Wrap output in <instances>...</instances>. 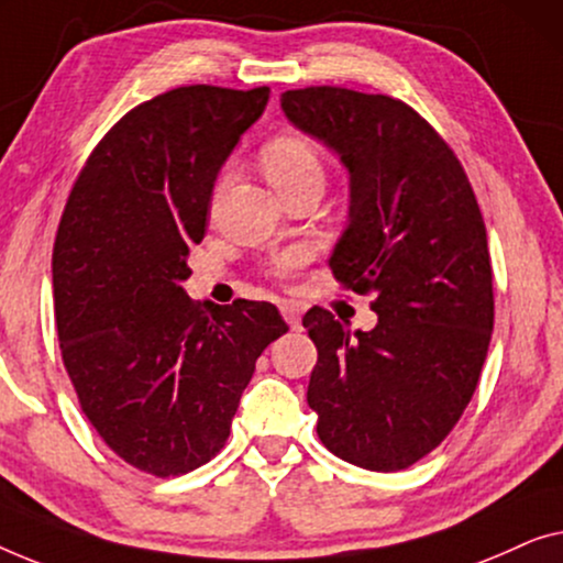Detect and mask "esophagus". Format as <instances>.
Returning a JSON list of instances; mask_svg holds the SVG:
<instances>
[{
	"instance_id": "esophagus-1",
	"label": "esophagus",
	"mask_w": 563,
	"mask_h": 563,
	"mask_svg": "<svg viewBox=\"0 0 563 563\" xmlns=\"http://www.w3.org/2000/svg\"><path fill=\"white\" fill-rule=\"evenodd\" d=\"M280 313L290 329H300V308L296 303H283Z\"/></svg>"
}]
</instances>
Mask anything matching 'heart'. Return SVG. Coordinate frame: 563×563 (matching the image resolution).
I'll list each match as a JSON object with an SVG mask.
<instances>
[{"mask_svg": "<svg viewBox=\"0 0 563 563\" xmlns=\"http://www.w3.org/2000/svg\"><path fill=\"white\" fill-rule=\"evenodd\" d=\"M260 165H263L267 180H271L280 196H288L308 184L323 186V178H327L321 153L306 137H298V134H280V137L265 142V147L260 150ZM303 260V250H288L271 260V273L275 278L288 280L298 273Z\"/></svg>", "mask_w": 563, "mask_h": 563, "instance_id": "heart-1", "label": "heart"}]
</instances>
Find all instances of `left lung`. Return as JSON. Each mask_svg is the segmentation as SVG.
I'll list each match as a JSON object with an SVG mask.
<instances>
[{"label":"left lung","instance_id":"8db88e82","mask_svg":"<svg viewBox=\"0 0 563 563\" xmlns=\"http://www.w3.org/2000/svg\"><path fill=\"white\" fill-rule=\"evenodd\" d=\"M280 107L350 170V227L329 265L375 296L377 327L352 331L313 306L308 383L319 439L372 472L416 464L477 390L495 323L487 232L454 150L416 109L342 86L285 91Z\"/></svg>","mask_w":563,"mask_h":563}]
</instances>
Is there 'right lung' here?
I'll use <instances>...</instances> for the list:
<instances>
[{"label": "right lung", "instance_id": "obj_1", "mask_svg": "<svg viewBox=\"0 0 563 563\" xmlns=\"http://www.w3.org/2000/svg\"><path fill=\"white\" fill-rule=\"evenodd\" d=\"M271 89L180 86L126 112L70 188L53 247L55 327L89 423L155 477L217 456L242 390L288 331L265 300L186 296L213 180Z\"/></svg>", "mask_w": 563, "mask_h": 563}]
</instances>
